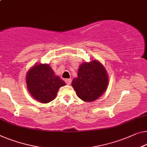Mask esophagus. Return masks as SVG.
<instances>
[{
	"label": "esophagus",
	"instance_id": "1",
	"mask_svg": "<svg viewBox=\"0 0 147 147\" xmlns=\"http://www.w3.org/2000/svg\"><path fill=\"white\" fill-rule=\"evenodd\" d=\"M65 82H66L67 84H71V79H70V78H67V79H65Z\"/></svg>",
	"mask_w": 147,
	"mask_h": 147
}]
</instances>
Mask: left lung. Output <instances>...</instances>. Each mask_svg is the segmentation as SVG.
Masks as SVG:
<instances>
[{"instance_id": "obj_1", "label": "left lung", "mask_w": 147, "mask_h": 147, "mask_svg": "<svg viewBox=\"0 0 147 147\" xmlns=\"http://www.w3.org/2000/svg\"><path fill=\"white\" fill-rule=\"evenodd\" d=\"M77 75L72 81V86L83 101H95L108 88V74L99 61L92 59L90 62L82 63L78 68Z\"/></svg>"}]
</instances>
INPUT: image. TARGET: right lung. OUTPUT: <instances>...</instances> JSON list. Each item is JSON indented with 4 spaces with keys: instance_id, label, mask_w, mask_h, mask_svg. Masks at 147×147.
<instances>
[{
    "instance_id": "obj_1",
    "label": "right lung",
    "mask_w": 147,
    "mask_h": 147,
    "mask_svg": "<svg viewBox=\"0 0 147 147\" xmlns=\"http://www.w3.org/2000/svg\"><path fill=\"white\" fill-rule=\"evenodd\" d=\"M27 88L33 98L43 104L56 98L59 89L66 85L48 64L37 63L30 68L26 76Z\"/></svg>"
}]
</instances>
